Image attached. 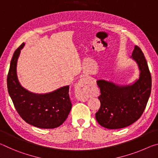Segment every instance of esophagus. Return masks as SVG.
<instances>
[{"mask_svg":"<svg viewBox=\"0 0 158 158\" xmlns=\"http://www.w3.org/2000/svg\"><path fill=\"white\" fill-rule=\"evenodd\" d=\"M94 82L93 80L89 77L81 79L77 85L76 93L77 99L82 102H85L91 94V89L94 86Z\"/></svg>","mask_w":158,"mask_h":158,"instance_id":"obj_1","label":"esophagus"}]
</instances>
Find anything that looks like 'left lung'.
<instances>
[{"mask_svg": "<svg viewBox=\"0 0 158 158\" xmlns=\"http://www.w3.org/2000/svg\"><path fill=\"white\" fill-rule=\"evenodd\" d=\"M131 56L140 70V77L133 85L118 86L104 80L97 81L101 106L95 117L105 128L115 130L135 123L143 114L148 103L152 86L148 64L137 45L134 47Z\"/></svg>", "mask_w": 158, "mask_h": 158, "instance_id": "obj_1", "label": "left lung"}]
</instances>
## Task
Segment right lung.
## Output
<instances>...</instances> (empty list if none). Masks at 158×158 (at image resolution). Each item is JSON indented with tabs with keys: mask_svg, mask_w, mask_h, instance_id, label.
<instances>
[{
	"mask_svg": "<svg viewBox=\"0 0 158 158\" xmlns=\"http://www.w3.org/2000/svg\"><path fill=\"white\" fill-rule=\"evenodd\" d=\"M22 43L12 56L7 77V90L15 108L26 123L36 127L53 129L63 124L68 117L72 104L69 86L61 87L52 92L36 94L21 86L17 76V61Z\"/></svg>",
	"mask_w": 158,
	"mask_h": 158,
	"instance_id": "right-lung-1",
	"label": "right lung"
}]
</instances>
